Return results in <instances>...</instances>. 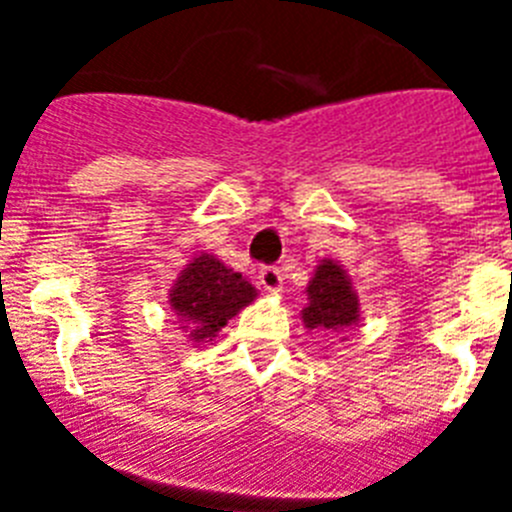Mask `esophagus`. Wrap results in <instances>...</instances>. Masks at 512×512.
<instances>
[{
  "label": "esophagus",
  "mask_w": 512,
  "mask_h": 512,
  "mask_svg": "<svg viewBox=\"0 0 512 512\" xmlns=\"http://www.w3.org/2000/svg\"><path fill=\"white\" fill-rule=\"evenodd\" d=\"M259 282L266 292H282V287H284V277L277 266H261Z\"/></svg>",
  "instance_id": "esophagus-1"
}]
</instances>
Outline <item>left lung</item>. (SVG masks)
<instances>
[{"label": "left lung", "mask_w": 512, "mask_h": 512, "mask_svg": "<svg viewBox=\"0 0 512 512\" xmlns=\"http://www.w3.org/2000/svg\"><path fill=\"white\" fill-rule=\"evenodd\" d=\"M307 307L302 310V323L307 330L338 333L351 325H359L361 307L354 284L338 261L323 259L307 284Z\"/></svg>", "instance_id": "1"}]
</instances>
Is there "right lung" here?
Here are the masks:
<instances>
[{
  "label": "right lung",
  "instance_id": "add662e5",
  "mask_svg": "<svg viewBox=\"0 0 512 512\" xmlns=\"http://www.w3.org/2000/svg\"><path fill=\"white\" fill-rule=\"evenodd\" d=\"M259 295L241 271L212 253H197L169 289V307L194 343H207Z\"/></svg>",
  "mask_w": 512,
  "mask_h": 512
}]
</instances>
